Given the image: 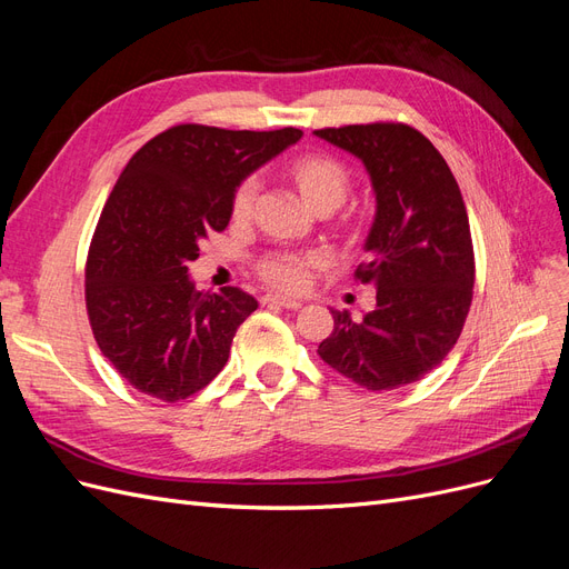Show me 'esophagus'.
I'll use <instances>...</instances> for the list:
<instances>
[{"mask_svg": "<svg viewBox=\"0 0 569 569\" xmlns=\"http://www.w3.org/2000/svg\"><path fill=\"white\" fill-rule=\"evenodd\" d=\"M263 303H266V306H280V308H287V311H299V308H301V301L287 299V297H278V295H266V297H263Z\"/></svg>", "mask_w": 569, "mask_h": 569, "instance_id": "1", "label": "esophagus"}]
</instances>
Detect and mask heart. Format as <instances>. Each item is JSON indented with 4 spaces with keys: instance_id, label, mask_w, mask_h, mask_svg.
Segmentation results:
<instances>
[{
    "instance_id": "b5f03b06",
    "label": "heart",
    "mask_w": 569,
    "mask_h": 569,
    "mask_svg": "<svg viewBox=\"0 0 569 569\" xmlns=\"http://www.w3.org/2000/svg\"><path fill=\"white\" fill-rule=\"evenodd\" d=\"M287 176L295 182L299 197L311 206L316 213H330L351 192V170L332 153L311 151L291 159L287 166ZM258 197V180L247 176L239 180L230 197V218L232 222H247L253 213ZM349 230H360V218H349ZM320 266L318 253H297V251H274L258 258L256 274L266 284L280 291H303L311 282L313 270Z\"/></svg>"
}]
</instances>
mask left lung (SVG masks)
Instances as JSON below:
<instances>
[{"label":"left lung","mask_w":569,"mask_h":569,"mask_svg":"<svg viewBox=\"0 0 569 569\" xmlns=\"http://www.w3.org/2000/svg\"><path fill=\"white\" fill-rule=\"evenodd\" d=\"M366 163L377 216L356 280L377 287L356 322L332 311L318 356L368 391L422 380L449 356L470 313L475 249L460 187L437 147L399 120L316 130Z\"/></svg>","instance_id":"8db88e82"}]
</instances>
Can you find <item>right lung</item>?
Masks as SVG:
<instances>
[{"label":"right lung","instance_id":"add662e5","mask_svg":"<svg viewBox=\"0 0 569 569\" xmlns=\"http://www.w3.org/2000/svg\"><path fill=\"white\" fill-rule=\"evenodd\" d=\"M301 134L182 123L132 153L92 234L84 306L97 347L137 391L176 403L226 368L258 303L237 287L197 291L187 266L228 228L234 184Z\"/></svg>","mask_w":569,"mask_h":569}]
</instances>
